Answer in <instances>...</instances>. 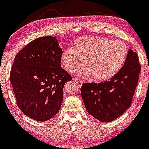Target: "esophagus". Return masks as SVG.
I'll return each instance as SVG.
<instances>
[{
    "mask_svg": "<svg viewBox=\"0 0 149 149\" xmlns=\"http://www.w3.org/2000/svg\"><path fill=\"white\" fill-rule=\"evenodd\" d=\"M74 81H76V83H77V84H78V87H80V88H81V86H82V85H83V82L82 81H81V80H80V79H78V78H74Z\"/></svg>",
    "mask_w": 149,
    "mask_h": 149,
    "instance_id": "34e87169",
    "label": "esophagus"
}]
</instances>
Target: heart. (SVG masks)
<instances>
[{"mask_svg": "<svg viewBox=\"0 0 149 149\" xmlns=\"http://www.w3.org/2000/svg\"><path fill=\"white\" fill-rule=\"evenodd\" d=\"M127 47L121 41L112 42L103 37H84L78 39L74 47H68L61 54L63 68L75 73L84 66L81 72L84 77L97 81L110 79L123 66L127 56Z\"/></svg>", "mask_w": 149, "mask_h": 149, "instance_id": "obj_1", "label": "heart"}]
</instances>
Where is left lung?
<instances>
[{
    "instance_id": "obj_1",
    "label": "left lung",
    "mask_w": 149,
    "mask_h": 149,
    "mask_svg": "<svg viewBox=\"0 0 149 149\" xmlns=\"http://www.w3.org/2000/svg\"><path fill=\"white\" fill-rule=\"evenodd\" d=\"M140 71L138 55L130 49L124 66L109 81L83 84L81 96L87 112L101 122L120 117L132 104Z\"/></svg>"
}]
</instances>
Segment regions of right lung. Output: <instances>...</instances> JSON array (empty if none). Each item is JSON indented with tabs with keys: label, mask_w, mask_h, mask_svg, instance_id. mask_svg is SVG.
Wrapping results in <instances>:
<instances>
[{
	"label": "right lung",
	"mask_w": 149,
	"mask_h": 149,
	"mask_svg": "<svg viewBox=\"0 0 149 149\" xmlns=\"http://www.w3.org/2000/svg\"><path fill=\"white\" fill-rule=\"evenodd\" d=\"M63 53L56 37L37 38L15 58L10 81L17 106L29 118L45 122L58 113L65 83L72 77L62 68Z\"/></svg>",
	"instance_id": "right-lung-1"
}]
</instances>
